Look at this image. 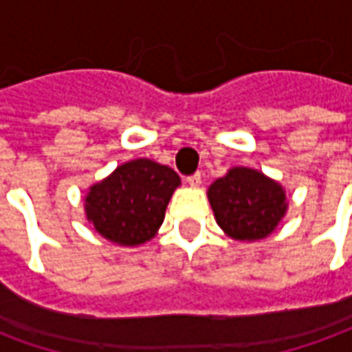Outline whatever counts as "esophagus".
Listing matches in <instances>:
<instances>
[{"label":"esophagus","instance_id":"34e87169","mask_svg":"<svg viewBox=\"0 0 352 352\" xmlns=\"http://www.w3.org/2000/svg\"><path fill=\"white\" fill-rule=\"evenodd\" d=\"M186 183L196 188V186H199V184H201V175H199V173H194V175L186 177Z\"/></svg>","mask_w":352,"mask_h":352}]
</instances>
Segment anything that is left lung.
Masks as SVG:
<instances>
[{"label": "left lung", "mask_w": 352, "mask_h": 352, "mask_svg": "<svg viewBox=\"0 0 352 352\" xmlns=\"http://www.w3.org/2000/svg\"><path fill=\"white\" fill-rule=\"evenodd\" d=\"M207 198L217 224L236 241L270 237L288 211L283 184L245 166H234L217 179L209 186Z\"/></svg>", "instance_id": "1"}]
</instances>
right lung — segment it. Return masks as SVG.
Wrapping results in <instances>:
<instances>
[{"instance_id":"obj_1","label":"right lung","mask_w":352,"mask_h":352,"mask_svg":"<svg viewBox=\"0 0 352 352\" xmlns=\"http://www.w3.org/2000/svg\"><path fill=\"white\" fill-rule=\"evenodd\" d=\"M181 177L148 158L124 162L94 183L85 196V214L94 230L120 247H139L160 230Z\"/></svg>"}]
</instances>
